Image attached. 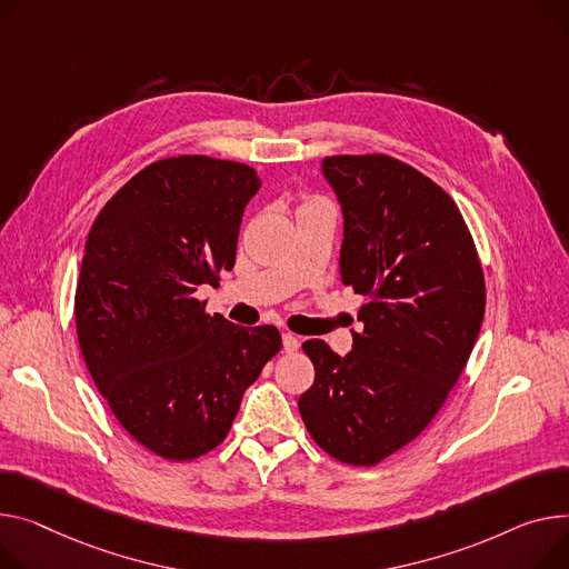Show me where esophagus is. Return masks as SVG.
<instances>
[{"label": "esophagus", "instance_id": "34e87169", "mask_svg": "<svg viewBox=\"0 0 569 569\" xmlns=\"http://www.w3.org/2000/svg\"><path fill=\"white\" fill-rule=\"evenodd\" d=\"M281 340H283V350H286V352H295V350L299 348V338H297L295 333H290V331H286V333L281 336Z\"/></svg>", "mask_w": 569, "mask_h": 569}]
</instances>
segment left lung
<instances>
[{"mask_svg": "<svg viewBox=\"0 0 569 569\" xmlns=\"http://www.w3.org/2000/svg\"><path fill=\"white\" fill-rule=\"evenodd\" d=\"M322 178L343 212L338 274L368 301L346 357L305 343L316 382L299 413L331 458L370 467L419 437L456 387L485 281L458 206L423 173L389 156H338Z\"/></svg>", "mask_w": 569, "mask_h": 569, "instance_id": "1", "label": "left lung"}]
</instances>
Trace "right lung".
<instances>
[{
    "mask_svg": "<svg viewBox=\"0 0 569 569\" xmlns=\"http://www.w3.org/2000/svg\"><path fill=\"white\" fill-rule=\"evenodd\" d=\"M251 167L180 156L126 182L87 238L74 322L93 382L119 423L167 460L229 435L244 391L281 350L272 325L206 316L194 292L236 264Z\"/></svg>",
    "mask_w": 569,
    "mask_h": 569,
    "instance_id": "add662e5",
    "label": "right lung"
}]
</instances>
